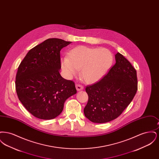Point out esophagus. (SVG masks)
Here are the masks:
<instances>
[{
    "mask_svg": "<svg viewBox=\"0 0 159 159\" xmlns=\"http://www.w3.org/2000/svg\"><path fill=\"white\" fill-rule=\"evenodd\" d=\"M76 89L77 91H82L83 89V86L80 85V84H76Z\"/></svg>",
    "mask_w": 159,
    "mask_h": 159,
    "instance_id": "esophagus-1",
    "label": "esophagus"
}]
</instances>
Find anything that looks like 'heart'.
<instances>
[{
  "mask_svg": "<svg viewBox=\"0 0 159 159\" xmlns=\"http://www.w3.org/2000/svg\"><path fill=\"white\" fill-rule=\"evenodd\" d=\"M111 52L106 48L79 46L61 59L63 71L68 77L75 76L80 69V76L87 83L98 82L106 75L113 63Z\"/></svg>",
  "mask_w": 159,
  "mask_h": 159,
  "instance_id": "heart-1",
  "label": "heart"
}]
</instances>
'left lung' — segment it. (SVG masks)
<instances>
[{"label": "left lung", "mask_w": 159, "mask_h": 159, "mask_svg": "<svg viewBox=\"0 0 159 159\" xmlns=\"http://www.w3.org/2000/svg\"><path fill=\"white\" fill-rule=\"evenodd\" d=\"M115 60L107 75L85 89L89 99L84 114L93 123H104L118 117L136 94V70L119 52Z\"/></svg>", "instance_id": "left-lung-1"}]
</instances>
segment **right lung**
I'll return each instance as SVG.
<instances>
[{"instance_id":"right-lung-1","label":"right lung","mask_w":159,"mask_h":159,"mask_svg":"<svg viewBox=\"0 0 159 159\" xmlns=\"http://www.w3.org/2000/svg\"><path fill=\"white\" fill-rule=\"evenodd\" d=\"M71 43L48 39L30 49L18 68L15 80L18 97L38 119L57 117L66 99L77 93L75 83L60 73V51Z\"/></svg>"}]
</instances>
